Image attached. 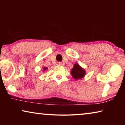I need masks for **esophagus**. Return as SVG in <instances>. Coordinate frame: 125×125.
<instances>
[{
	"mask_svg": "<svg viewBox=\"0 0 125 125\" xmlns=\"http://www.w3.org/2000/svg\"><path fill=\"white\" fill-rule=\"evenodd\" d=\"M57 65H62V63L61 62H57Z\"/></svg>",
	"mask_w": 125,
	"mask_h": 125,
	"instance_id": "34e87169",
	"label": "esophagus"
}]
</instances>
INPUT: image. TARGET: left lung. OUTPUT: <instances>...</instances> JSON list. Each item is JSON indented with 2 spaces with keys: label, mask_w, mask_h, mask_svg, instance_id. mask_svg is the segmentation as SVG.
<instances>
[{
  "label": "left lung",
  "mask_w": 125,
  "mask_h": 125,
  "mask_svg": "<svg viewBox=\"0 0 125 125\" xmlns=\"http://www.w3.org/2000/svg\"><path fill=\"white\" fill-rule=\"evenodd\" d=\"M71 74L75 79H82L85 74V72L84 69L80 67L79 64H75L71 71Z\"/></svg>",
  "instance_id": "obj_1"
}]
</instances>
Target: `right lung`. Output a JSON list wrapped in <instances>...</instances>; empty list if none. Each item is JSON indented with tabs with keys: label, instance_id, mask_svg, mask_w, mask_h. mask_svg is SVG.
<instances>
[{
	"label": "right lung",
	"instance_id": "1",
	"mask_svg": "<svg viewBox=\"0 0 125 125\" xmlns=\"http://www.w3.org/2000/svg\"><path fill=\"white\" fill-rule=\"evenodd\" d=\"M46 69H47V68H46V67H45V68H43L44 70H46Z\"/></svg>",
	"mask_w": 125,
	"mask_h": 125
}]
</instances>
